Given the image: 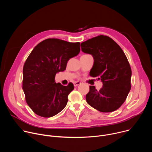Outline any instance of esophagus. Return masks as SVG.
<instances>
[{"instance_id":"esophagus-1","label":"esophagus","mask_w":152,"mask_h":152,"mask_svg":"<svg viewBox=\"0 0 152 152\" xmlns=\"http://www.w3.org/2000/svg\"><path fill=\"white\" fill-rule=\"evenodd\" d=\"M80 82H78V81L74 82V86H78V85H80Z\"/></svg>"}]
</instances>
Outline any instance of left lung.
<instances>
[{"label":"left lung","mask_w":152,"mask_h":152,"mask_svg":"<svg viewBox=\"0 0 152 152\" xmlns=\"http://www.w3.org/2000/svg\"><path fill=\"white\" fill-rule=\"evenodd\" d=\"M82 51L92 55L94 62L90 75L99 77L103 87L90 86L86 100L102 113L113 112L123 104L131 90V68L121 48L110 37L98 35L80 44Z\"/></svg>","instance_id":"obj_1"}]
</instances>
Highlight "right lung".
Segmentation results:
<instances>
[{"label":"right lung","mask_w":152,"mask_h":152,"mask_svg":"<svg viewBox=\"0 0 152 152\" xmlns=\"http://www.w3.org/2000/svg\"><path fill=\"white\" fill-rule=\"evenodd\" d=\"M79 52V42L57 38L43 40L32 50L23 66L22 88L27 104L37 115L51 117L66 107L73 84L56 83L55 77L66 70L70 58Z\"/></svg>","instance_id":"add662e5"}]
</instances>
